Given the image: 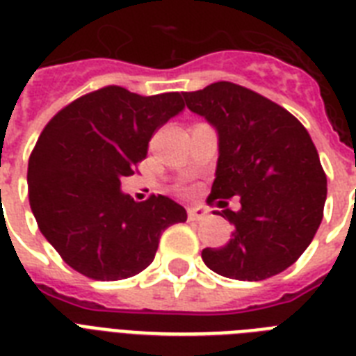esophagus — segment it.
Masks as SVG:
<instances>
[{"label": "esophagus", "instance_id": "esophagus-1", "mask_svg": "<svg viewBox=\"0 0 356 356\" xmlns=\"http://www.w3.org/2000/svg\"><path fill=\"white\" fill-rule=\"evenodd\" d=\"M207 217V209L202 206L187 207V218L189 220H204Z\"/></svg>", "mask_w": 356, "mask_h": 356}]
</instances>
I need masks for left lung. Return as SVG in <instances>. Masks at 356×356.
Segmentation results:
<instances>
[{
	"mask_svg": "<svg viewBox=\"0 0 356 356\" xmlns=\"http://www.w3.org/2000/svg\"><path fill=\"white\" fill-rule=\"evenodd\" d=\"M184 99L218 136L207 202L241 198L238 211H222L233 237L222 248L204 250V263L238 281L280 274L305 252L323 217L327 178L311 136L285 108L233 82L186 92Z\"/></svg>",
	"mask_w": 356,
	"mask_h": 356,
	"instance_id": "left-lung-1",
	"label": "left lung"
}]
</instances>
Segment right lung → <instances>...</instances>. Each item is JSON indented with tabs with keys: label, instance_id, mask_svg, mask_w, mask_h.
Masks as SVG:
<instances>
[{
	"label": "right lung",
	"instance_id": "obj_1",
	"mask_svg": "<svg viewBox=\"0 0 356 356\" xmlns=\"http://www.w3.org/2000/svg\"><path fill=\"white\" fill-rule=\"evenodd\" d=\"M184 108L176 92L145 97L106 86L45 124L29 158V202L42 235L71 268L99 281L132 277L154 261L161 233L186 222V209L169 196L136 202L121 191L152 134Z\"/></svg>",
	"mask_w": 356,
	"mask_h": 356
}]
</instances>
